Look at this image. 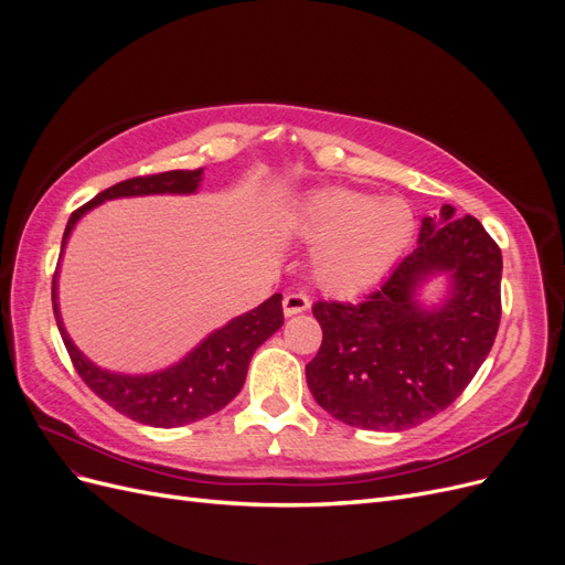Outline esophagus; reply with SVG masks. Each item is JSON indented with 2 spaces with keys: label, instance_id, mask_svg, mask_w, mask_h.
I'll use <instances>...</instances> for the list:
<instances>
[{
  "label": "esophagus",
  "instance_id": "obj_1",
  "mask_svg": "<svg viewBox=\"0 0 565 565\" xmlns=\"http://www.w3.org/2000/svg\"><path fill=\"white\" fill-rule=\"evenodd\" d=\"M282 309H285V316L289 318V316H297V313H303V311H309L311 309V299L309 297H303V295H287L285 299H282Z\"/></svg>",
  "mask_w": 565,
  "mask_h": 565
}]
</instances>
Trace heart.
I'll return each mask as SVG.
<instances>
[{
	"mask_svg": "<svg viewBox=\"0 0 565 565\" xmlns=\"http://www.w3.org/2000/svg\"><path fill=\"white\" fill-rule=\"evenodd\" d=\"M295 231L316 245L318 285L334 295H358L398 262L415 235V214L403 198L332 185L301 200Z\"/></svg>",
	"mask_w": 565,
	"mask_h": 565,
	"instance_id": "heart-1",
	"label": "heart"
}]
</instances>
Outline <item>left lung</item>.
Returning a JSON list of instances; mask_svg holds the SVG:
<instances>
[{
  "instance_id": "8db88e82",
  "label": "left lung",
  "mask_w": 565,
  "mask_h": 565,
  "mask_svg": "<svg viewBox=\"0 0 565 565\" xmlns=\"http://www.w3.org/2000/svg\"><path fill=\"white\" fill-rule=\"evenodd\" d=\"M440 279L436 302L425 285ZM502 252L473 216H424L417 247L361 303L318 301V355L306 365L316 403L370 431H405L469 386L498 337Z\"/></svg>"
}]
</instances>
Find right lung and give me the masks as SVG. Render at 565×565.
Returning <instances> with one entry per match:
<instances>
[{
	"mask_svg": "<svg viewBox=\"0 0 565 565\" xmlns=\"http://www.w3.org/2000/svg\"><path fill=\"white\" fill-rule=\"evenodd\" d=\"M204 169H174L156 177H139L127 179L106 188L79 207L71 221H67L63 243H61V259L67 241L79 224V218L87 216L98 204L119 198H143V195H195ZM61 259L51 285V301H54V316L63 344L71 353V361L100 401H106L117 413L125 417L141 422L156 429H174V426L191 424L198 419L210 417L226 407L237 393H241L247 367L254 351L264 341L282 328V295H273L256 309L231 318L226 324H221L214 332L204 337L198 347L188 351L181 361L167 365L156 372L129 374L115 372L96 365L92 358L84 355L75 341L67 334L61 306H58V270Z\"/></svg>",
	"mask_w": 565,
	"mask_h": 565,
	"instance_id": "right-lung-1",
	"label": "right lung"
}]
</instances>
